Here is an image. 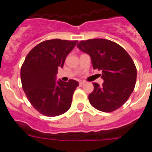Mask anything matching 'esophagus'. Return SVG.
Instances as JSON below:
<instances>
[{
	"instance_id": "1",
	"label": "esophagus",
	"mask_w": 152,
	"mask_h": 152,
	"mask_svg": "<svg viewBox=\"0 0 152 152\" xmlns=\"http://www.w3.org/2000/svg\"><path fill=\"white\" fill-rule=\"evenodd\" d=\"M84 84H85V83H84V82H79V85H80V87H82V86H84Z\"/></svg>"
}]
</instances>
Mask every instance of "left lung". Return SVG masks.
I'll return each mask as SVG.
<instances>
[{"mask_svg":"<svg viewBox=\"0 0 152 152\" xmlns=\"http://www.w3.org/2000/svg\"><path fill=\"white\" fill-rule=\"evenodd\" d=\"M77 48L91 56L94 69L102 70L103 85L93 83L90 103L102 112H113L127 101L136 82L137 70L123 47L104 39L80 41Z\"/></svg>","mask_w":152,"mask_h":152,"instance_id":"1","label":"left lung"}]
</instances>
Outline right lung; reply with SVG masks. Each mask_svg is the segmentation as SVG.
Here are the masks:
<instances>
[{
	"label": "right lung",
	"mask_w": 152,
	"mask_h": 152,
	"mask_svg": "<svg viewBox=\"0 0 152 152\" xmlns=\"http://www.w3.org/2000/svg\"><path fill=\"white\" fill-rule=\"evenodd\" d=\"M77 43L59 39L42 42L28 53L21 67L23 89L33 107L44 116H59L71 107L78 82L56 81V75Z\"/></svg>",
	"instance_id": "1"
}]
</instances>
